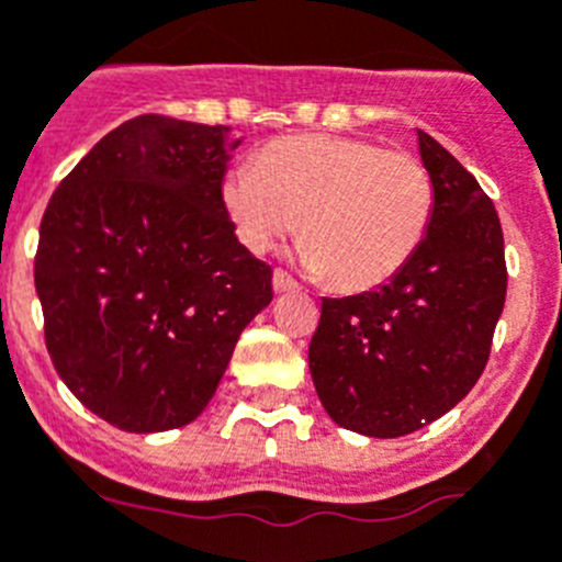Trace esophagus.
I'll list each match as a JSON object with an SVG mask.
<instances>
[{
    "label": "esophagus",
    "instance_id": "obj_1",
    "mask_svg": "<svg viewBox=\"0 0 562 562\" xmlns=\"http://www.w3.org/2000/svg\"><path fill=\"white\" fill-rule=\"evenodd\" d=\"M272 290L281 295V292H295V290H301V286H297V281L290 276V272L276 270V272H272Z\"/></svg>",
    "mask_w": 562,
    "mask_h": 562
}]
</instances>
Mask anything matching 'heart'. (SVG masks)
Wrapping results in <instances>:
<instances>
[{
	"label": "heart",
	"instance_id": "b5f03b06",
	"mask_svg": "<svg viewBox=\"0 0 562 562\" xmlns=\"http://www.w3.org/2000/svg\"><path fill=\"white\" fill-rule=\"evenodd\" d=\"M241 245L267 254L301 225V261L339 292L387 284L435 217V180L418 156L353 136H286L223 178Z\"/></svg>",
	"mask_w": 562,
	"mask_h": 562
}]
</instances>
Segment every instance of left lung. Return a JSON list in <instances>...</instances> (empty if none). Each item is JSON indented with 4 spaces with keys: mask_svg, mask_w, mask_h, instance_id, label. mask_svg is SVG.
<instances>
[{
    "mask_svg": "<svg viewBox=\"0 0 562 562\" xmlns=\"http://www.w3.org/2000/svg\"><path fill=\"white\" fill-rule=\"evenodd\" d=\"M420 158L435 180V217L418 254L373 292L323 297L308 370L334 424L404 437L460 404L491 357L507 295L504 236L493 200L429 133Z\"/></svg>",
    "mask_w": 562,
    "mask_h": 562,
    "instance_id": "obj_1",
    "label": "left lung"
}]
</instances>
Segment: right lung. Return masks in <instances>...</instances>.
<instances>
[{
    "instance_id": "right-lung-1",
    "label": "right lung",
    "mask_w": 562,
    "mask_h": 562,
    "mask_svg": "<svg viewBox=\"0 0 562 562\" xmlns=\"http://www.w3.org/2000/svg\"><path fill=\"white\" fill-rule=\"evenodd\" d=\"M239 142L225 125L144 113L100 138L46 205L35 254L46 351L116 429L192 424L272 301V267L236 239L223 205Z\"/></svg>"
}]
</instances>
